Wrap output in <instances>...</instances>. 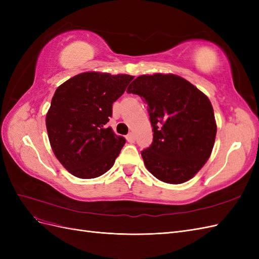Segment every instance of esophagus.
Wrapping results in <instances>:
<instances>
[{"instance_id": "1", "label": "esophagus", "mask_w": 259, "mask_h": 259, "mask_svg": "<svg viewBox=\"0 0 259 259\" xmlns=\"http://www.w3.org/2000/svg\"><path fill=\"white\" fill-rule=\"evenodd\" d=\"M126 140L128 143H134L135 142V135L133 134V133H130V134L126 136Z\"/></svg>"}]
</instances>
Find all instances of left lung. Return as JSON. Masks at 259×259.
Segmentation results:
<instances>
[{
    "instance_id": "obj_1",
    "label": "left lung",
    "mask_w": 259,
    "mask_h": 259,
    "mask_svg": "<svg viewBox=\"0 0 259 259\" xmlns=\"http://www.w3.org/2000/svg\"><path fill=\"white\" fill-rule=\"evenodd\" d=\"M144 99L153 132L142 151L145 165L161 182L183 184L208 160L217 126L209 99L175 74L140 75L126 91Z\"/></svg>"
}]
</instances>
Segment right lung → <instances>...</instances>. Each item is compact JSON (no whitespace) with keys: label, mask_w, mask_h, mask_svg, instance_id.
Here are the masks:
<instances>
[{"label":"right lung","mask_w":259,"mask_h":259,"mask_svg":"<svg viewBox=\"0 0 259 259\" xmlns=\"http://www.w3.org/2000/svg\"><path fill=\"white\" fill-rule=\"evenodd\" d=\"M134 76L84 72L62 83L46 114L54 154L75 177L96 178L110 169L125 138L107 126L112 104Z\"/></svg>","instance_id":"obj_1"}]
</instances>
